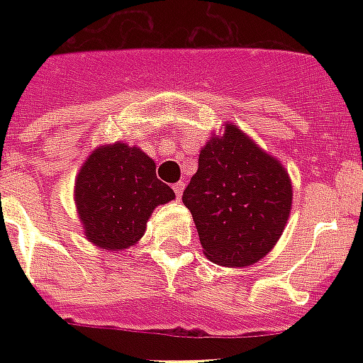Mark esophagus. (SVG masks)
I'll return each mask as SVG.
<instances>
[{
	"label": "esophagus",
	"instance_id": "34e87169",
	"mask_svg": "<svg viewBox=\"0 0 363 363\" xmlns=\"http://www.w3.org/2000/svg\"><path fill=\"white\" fill-rule=\"evenodd\" d=\"M182 190H184V182H175V184H173V192H175L177 199H181Z\"/></svg>",
	"mask_w": 363,
	"mask_h": 363
}]
</instances>
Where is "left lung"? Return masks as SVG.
Instances as JSON below:
<instances>
[{
	"label": "left lung",
	"instance_id": "1",
	"mask_svg": "<svg viewBox=\"0 0 363 363\" xmlns=\"http://www.w3.org/2000/svg\"><path fill=\"white\" fill-rule=\"evenodd\" d=\"M205 256L242 267L264 258L279 241L292 207V184L279 162L238 125L211 139L184 188Z\"/></svg>",
	"mask_w": 363,
	"mask_h": 363
}]
</instances>
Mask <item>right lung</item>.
Listing matches in <instances>:
<instances>
[{
	"mask_svg": "<svg viewBox=\"0 0 363 363\" xmlns=\"http://www.w3.org/2000/svg\"><path fill=\"white\" fill-rule=\"evenodd\" d=\"M171 199L175 192L156 177L152 158L124 143L94 150L75 182L84 233L107 250H122L139 241L154 207Z\"/></svg>",
	"mask_w": 363,
	"mask_h": 363,
	"instance_id": "add662e5",
	"label": "right lung"
}]
</instances>
